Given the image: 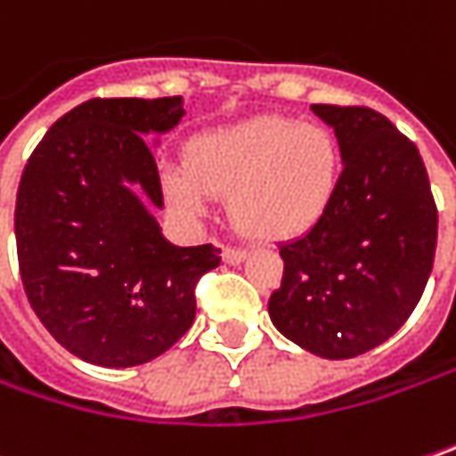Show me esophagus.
I'll return each mask as SVG.
<instances>
[{
  "instance_id": "obj_1",
  "label": "esophagus",
  "mask_w": 456,
  "mask_h": 456,
  "mask_svg": "<svg viewBox=\"0 0 456 456\" xmlns=\"http://www.w3.org/2000/svg\"><path fill=\"white\" fill-rule=\"evenodd\" d=\"M222 258H224V264H229V266H237V264H242L248 258V250H242V248H224Z\"/></svg>"
}]
</instances>
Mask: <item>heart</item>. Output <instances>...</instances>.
<instances>
[{
  "label": "heart",
  "instance_id": "1",
  "mask_svg": "<svg viewBox=\"0 0 456 456\" xmlns=\"http://www.w3.org/2000/svg\"><path fill=\"white\" fill-rule=\"evenodd\" d=\"M342 180V148L323 127L261 114L192 135L185 169L164 172L167 198L192 216L229 195V219L258 242H289L329 214Z\"/></svg>",
  "mask_w": 456,
  "mask_h": 456
}]
</instances>
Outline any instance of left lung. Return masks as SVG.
Instances as JSON below:
<instances>
[{
    "instance_id": "left-lung-1",
    "label": "left lung",
    "mask_w": 456,
    "mask_h": 456,
    "mask_svg": "<svg viewBox=\"0 0 456 456\" xmlns=\"http://www.w3.org/2000/svg\"><path fill=\"white\" fill-rule=\"evenodd\" d=\"M342 148L329 214L279 245L273 326L326 360L379 347L415 311L434 269L438 211L415 143L368 106L313 104Z\"/></svg>"
}]
</instances>
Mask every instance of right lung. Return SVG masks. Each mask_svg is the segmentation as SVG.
<instances>
[{
    "instance_id": "right-lung-1",
    "label": "right lung",
    "mask_w": 456,
    "mask_h": 456,
    "mask_svg": "<svg viewBox=\"0 0 456 456\" xmlns=\"http://www.w3.org/2000/svg\"><path fill=\"white\" fill-rule=\"evenodd\" d=\"M185 117L183 96L91 99L60 117L22 169L15 240L25 295L75 357L130 368L167 352L195 318V284L219 248L172 245L148 135Z\"/></svg>"
}]
</instances>
